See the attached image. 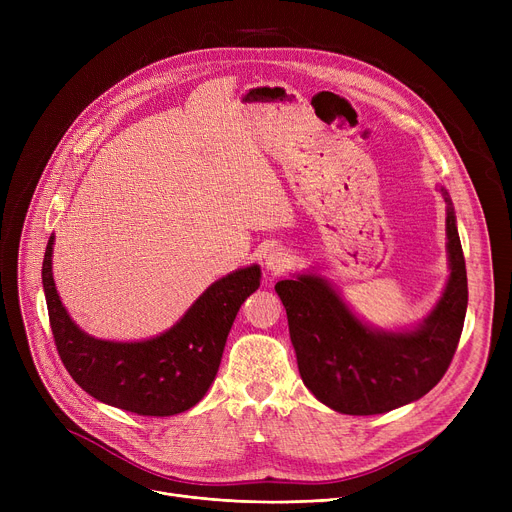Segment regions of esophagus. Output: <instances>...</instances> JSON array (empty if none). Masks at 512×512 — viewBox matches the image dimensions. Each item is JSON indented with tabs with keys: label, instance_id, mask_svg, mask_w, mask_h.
<instances>
[{
	"label": "esophagus",
	"instance_id": "1",
	"mask_svg": "<svg viewBox=\"0 0 512 512\" xmlns=\"http://www.w3.org/2000/svg\"><path fill=\"white\" fill-rule=\"evenodd\" d=\"M292 263H294V257L286 249H274L272 253H267V257H265L267 272H272L274 276L288 272Z\"/></svg>",
	"mask_w": 512,
	"mask_h": 512
}]
</instances>
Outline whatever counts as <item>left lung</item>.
I'll list each match as a JSON object with an SVG mask.
<instances>
[{
  "mask_svg": "<svg viewBox=\"0 0 512 512\" xmlns=\"http://www.w3.org/2000/svg\"><path fill=\"white\" fill-rule=\"evenodd\" d=\"M446 203L450 278L440 303L415 332L365 328L317 276L276 284L301 378L330 409L344 415L388 413L421 398L444 378L461 340L469 297L454 209L448 197Z\"/></svg>",
  "mask_w": 512,
  "mask_h": 512,
  "instance_id": "left-lung-1",
  "label": "left lung"
}]
</instances>
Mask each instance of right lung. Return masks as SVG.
Masks as SVG:
<instances>
[{
  "instance_id": "obj_1",
  "label": "right lung",
  "mask_w": 512,
  "mask_h": 512,
  "mask_svg": "<svg viewBox=\"0 0 512 512\" xmlns=\"http://www.w3.org/2000/svg\"><path fill=\"white\" fill-rule=\"evenodd\" d=\"M49 236L43 290L58 355L72 380L93 398L147 417L195 407L218 373L240 305L259 288L257 265L211 284L178 324L153 340L107 342L80 332L68 317L51 276Z\"/></svg>"
}]
</instances>
